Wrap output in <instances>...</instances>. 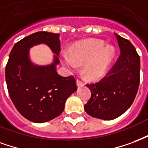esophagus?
<instances>
[{"label": "esophagus", "mask_w": 148, "mask_h": 148, "mask_svg": "<svg viewBox=\"0 0 148 148\" xmlns=\"http://www.w3.org/2000/svg\"><path fill=\"white\" fill-rule=\"evenodd\" d=\"M76 84H77L78 87H80V86H83V85H84V82L82 81V80H80V79H77V80H76Z\"/></svg>", "instance_id": "esophagus-1"}]
</instances>
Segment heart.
Segmentation results:
<instances>
[{
    "label": "heart",
    "instance_id": "b5f03b06",
    "mask_svg": "<svg viewBox=\"0 0 148 148\" xmlns=\"http://www.w3.org/2000/svg\"><path fill=\"white\" fill-rule=\"evenodd\" d=\"M114 57V47L104 46L101 40L90 39L73 45L69 53H64L61 61L64 66L75 69L84 64V73L87 79H95L101 77Z\"/></svg>",
    "mask_w": 148,
    "mask_h": 148
}]
</instances>
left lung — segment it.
Instances as JSON below:
<instances>
[{
    "mask_svg": "<svg viewBox=\"0 0 148 148\" xmlns=\"http://www.w3.org/2000/svg\"><path fill=\"white\" fill-rule=\"evenodd\" d=\"M121 54L105 77L87 84L91 97L84 110L87 114L102 120L120 117L131 106L140 84V56L129 40L115 34Z\"/></svg>",
    "mask_w": 148,
    "mask_h": 148,
    "instance_id": "obj_1",
    "label": "left lung"
}]
</instances>
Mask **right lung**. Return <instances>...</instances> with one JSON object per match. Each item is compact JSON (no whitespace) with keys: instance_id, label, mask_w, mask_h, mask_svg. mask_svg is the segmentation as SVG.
<instances>
[{"instance_id":"add662e5","label":"right lung","mask_w":148,"mask_h":148,"mask_svg":"<svg viewBox=\"0 0 148 148\" xmlns=\"http://www.w3.org/2000/svg\"><path fill=\"white\" fill-rule=\"evenodd\" d=\"M59 36L46 31L27 36L14 45L6 64L9 96L19 114L32 122H46L58 117L66 99L77 90L73 75L64 77L56 71L60 63ZM41 43L46 44L56 54L49 66H36L29 58V48Z\"/></svg>"}]
</instances>
